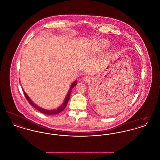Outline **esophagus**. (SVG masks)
Segmentation results:
<instances>
[{"instance_id": "esophagus-1", "label": "esophagus", "mask_w": 160, "mask_h": 160, "mask_svg": "<svg viewBox=\"0 0 160 160\" xmlns=\"http://www.w3.org/2000/svg\"><path fill=\"white\" fill-rule=\"evenodd\" d=\"M83 79L84 81H85V82H90V81L91 80V77H90L87 76L84 77Z\"/></svg>"}]
</instances>
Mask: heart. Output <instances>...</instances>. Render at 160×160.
<instances>
[{
  "label": "heart",
  "mask_w": 160,
  "mask_h": 160,
  "mask_svg": "<svg viewBox=\"0 0 160 160\" xmlns=\"http://www.w3.org/2000/svg\"><path fill=\"white\" fill-rule=\"evenodd\" d=\"M107 44H107V42L106 41H102L101 42V45L102 47H106L107 46Z\"/></svg>",
  "instance_id": "obj_1"
}]
</instances>
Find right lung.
<instances>
[{
    "instance_id": "add662e5",
    "label": "right lung",
    "mask_w": 160,
    "mask_h": 160,
    "mask_svg": "<svg viewBox=\"0 0 160 160\" xmlns=\"http://www.w3.org/2000/svg\"><path fill=\"white\" fill-rule=\"evenodd\" d=\"M77 81L76 80L74 83H72L71 84V86L69 89V91L65 99V101L63 102V103L61 105V106L59 107L58 109H56V110H45V109H43L37 106L36 104H35L31 100L29 97L28 96V95L24 92V95L26 97V98L27 99V100L29 101V102L30 103L31 106L33 107L34 108H35L37 110H38V111H39L41 113H44V114H49V115H51V114H56L61 113V112H62L65 108L67 106L68 102L69 99V97H70V95H71V93L72 91V89L74 88V87L76 86L77 84Z\"/></svg>"
}]
</instances>
